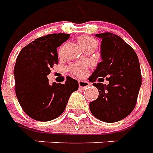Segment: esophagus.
<instances>
[{
    "label": "esophagus",
    "mask_w": 153,
    "mask_h": 153,
    "mask_svg": "<svg viewBox=\"0 0 153 153\" xmlns=\"http://www.w3.org/2000/svg\"><path fill=\"white\" fill-rule=\"evenodd\" d=\"M90 83L88 81H84V80H79V86L80 88H85L87 87H88Z\"/></svg>",
    "instance_id": "esophagus-1"
}]
</instances>
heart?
<instances>
[{
  "label": "heart",
  "mask_w": 153,
  "mask_h": 153,
  "mask_svg": "<svg viewBox=\"0 0 153 153\" xmlns=\"http://www.w3.org/2000/svg\"><path fill=\"white\" fill-rule=\"evenodd\" d=\"M78 42L79 44L80 47H82L84 51L87 50V49H90V48L96 49L97 47V42L96 39L91 38L89 36H81L78 38ZM58 54H59V56L62 54L61 48H60V50L58 51ZM86 70L87 65L85 63H77L70 67V72L74 75L79 77L83 76L85 74Z\"/></svg>",
  "instance_id": "obj_1"
}]
</instances>
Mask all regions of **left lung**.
Returning a JSON list of instances; mask_svg holds the SVG:
<instances>
[{"instance_id":"left-lung-1","label":"left lung","mask_w":153,"mask_h":153,"mask_svg":"<svg viewBox=\"0 0 153 153\" xmlns=\"http://www.w3.org/2000/svg\"><path fill=\"white\" fill-rule=\"evenodd\" d=\"M102 39L101 59L89 77L98 89L97 99L90 102L91 112L107 123L117 122L128 116L134 108L142 84L141 70L137 54L120 37L112 33L95 35ZM109 81L102 85L104 78Z\"/></svg>"}]
</instances>
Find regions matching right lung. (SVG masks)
<instances>
[{
	"label": "right lung",
	"mask_w": 153,
	"mask_h": 153,
	"mask_svg": "<svg viewBox=\"0 0 153 153\" xmlns=\"http://www.w3.org/2000/svg\"><path fill=\"white\" fill-rule=\"evenodd\" d=\"M70 34L53 33L37 38L19 54L15 69V93L20 106L28 116L38 121H49L60 116L71 93L77 91L76 79L66 77L64 84L48 82L47 75L58 64L57 47Z\"/></svg>",
	"instance_id": "add662e5"
}]
</instances>
